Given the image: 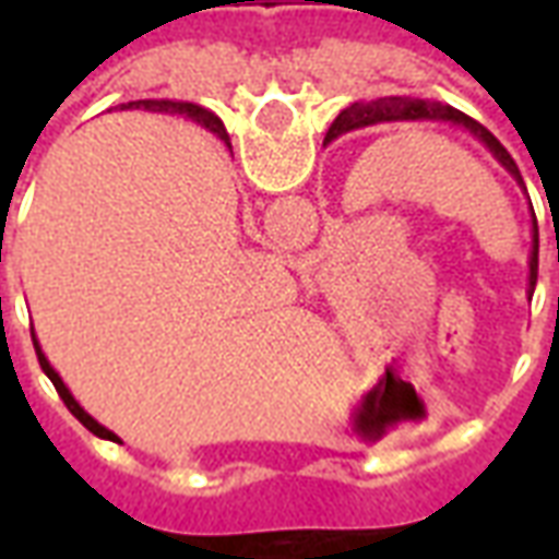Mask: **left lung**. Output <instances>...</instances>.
<instances>
[{"mask_svg": "<svg viewBox=\"0 0 559 559\" xmlns=\"http://www.w3.org/2000/svg\"><path fill=\"white\" fill-rule=\"evenodd\" d=\"M404 119H443V122L464 126L469 134H476L485 146L491 148L493 158L500 160L506 170L515 176L518 182L524 185L515 158L506 152L503 143L493 138L488 128L479 126L476 119H469V116H464L461 110H455V107H449V104H431V102H421V98H377V102H368V104H350V107H347V110H341L338 119L332 122V128H329V134H326V143H332V140L341 138V134H347V131H353V128L377 126V122H404ZM536 272H539V227H533L530 293L536 290Z\"/></svg>", "mask_w": 559, "mask_h": 559, "instance_id": "1", "label": "left lung"}]
</instances>
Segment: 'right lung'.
Returning <instances> with one entry per match:
<instances>
[{
  "label": "right lung",
  "mask_w": 559,
  "mask_h": 559,
  "mask_svg": "<svg viewBox=\"0 0 559 559\" xmlns=\"http://www.w3.org/2000/svg\"><path fill=\"white\" fill-rule=\"evenodd\" d=\"M138 104V107H155V102H134ZM160 107H164V110H176V114H188V116H194L197 122H203V126L206 128H212V131H215V134H218L221 140H224V143H227V131H224V126H221L218 122V116H212L209 114V110H203V107H197V104H173V102H160L158 104V110ZM227 146H230V143H227ZM35 353H38V362H41V371L47 377H50V383H53L56 386V392H59V399L66 401V407L71 413H74V416H78L80 421H83V425H86V428H90L92 433H95V437H107V440H119V437H116L114 431H107V428H104V425H98V421L92 419L90 413L83 411V407H80L78 401H74V395H71V392H68L66 389V383H62V377L56 374L53 368H50V362H47V359H44V353H41V347H38V341H35Z\"/></svg>",
  "instance_id": "add662e5"
}]
</instances>
